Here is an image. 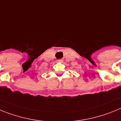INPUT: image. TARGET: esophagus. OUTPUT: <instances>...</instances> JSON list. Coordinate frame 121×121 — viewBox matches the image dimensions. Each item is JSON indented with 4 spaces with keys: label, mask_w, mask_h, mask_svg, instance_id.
Returning <instances> with one entry per match:
<instances>
[{
    "label": "esophagus",
    "mask_w": 121,
    "mask_h": 121,
    "mask_svg": "<svg viewBox=\"0 0 121 121\" xmlns=\"http://www.w3.org/2000/svg\"><path fill=\"white\" fill-rule=\"evenodd\" d=\"M63 61V60H58V62H60V63H62Z\"/></svg>",
    "instance_id": "1"
}]
</instances>
